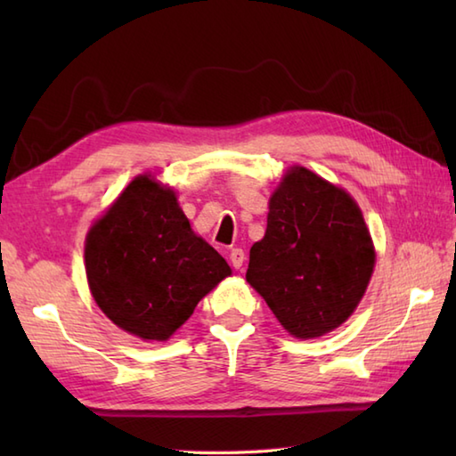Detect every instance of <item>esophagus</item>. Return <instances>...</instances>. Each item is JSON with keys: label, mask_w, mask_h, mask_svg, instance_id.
Returning a JSON list of instances; mask_svg holds the SVG:
<instances>
[{"label": "esophagus", "mask_w": 456, "mask_h": 456, "mask_svg": "<svg viewBox=\"0 0 456 456\" xmlns=\"http://www.w3.org/2000/svg\"><path fill=\"white\" fill-rule=\"evenodd\" d=\"M229 260H231V265H233V268L243 270V265H245V260H247L245 250L243 248H233L229 253Z\"/></svg>", "instance_id": "esophagus-1"}]
</instances>
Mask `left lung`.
<instances>
[{
  "label": "left lung",
  "instance_id": "8db88e82",
  "mask_svg": "<svg viewBox=\"0 0 456 456\" xmlns=\"http://www.w3.org/2000/svg\"><path fill=\"white\" fill-rule=\"evenodd\" d=\"M372 268V239L354 200L312 170H289L270 198L266 233L250 247L247 270L286 331H333L362 299Z\"/></svg>",
  "mask_w": 456,
  "mask_h": 456
}]
</instances>
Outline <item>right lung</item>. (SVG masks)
<instances>
[{
	"label": "right lung",
	"mask_w": 456,
	"mask_h": 456,
	"mask_svg": "<svg viewBox=\"0 0 456 456\" xmlns=\"http://www.w3.org/2000/svg\"><path fill=\"white\" fill-rule=\"evenodd\" d=\"M95 304L123 331L167 341L231 268L193 235L174 191L134 178L86 239Z\"/></svg>",
	"instance_id": "obj_1"
}]
</instances>
